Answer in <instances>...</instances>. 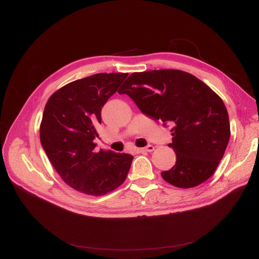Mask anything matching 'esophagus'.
Wrapping results in <instances>:
<instances>
[{
	"label": "esophagus",
	"mask_w": 259,
	"mask_h": 259,
	"mask_svg": "<svg viewBox=\"0 0 259 259\" xmlns=\"http://www.w3.org/2000/svg\"><path fill=\"white\" fill-rule=\"evenodd\" d=\"M154 150V147L152 145H149L145 148H139L135 150V152L137 153H142V152H152Z\"/></svg>",
	"instance_id": "obj_1"
}]
</instances>
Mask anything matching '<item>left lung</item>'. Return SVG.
Masks as SVG:
<instances>
[{"instance_id":"obj_1","label":"left lung","mask_w":259,"mask_h":259,"mask_svg":"<svg viewBox=\"0 0 259 259\" xmlns=\"http://www.w3.org/2000/svg\"><path fill=\"white\" fill-rule=\"evenodd\" d=\"M118 93L134 101L140 110L170 122L175 165L161 172L167 183L193 188L210 179L220 165L230 139V121L223 100L203 81L182 70L134 72Z\"/></svg>"}]
</instances>
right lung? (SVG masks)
Returning a JSON list of instances; mask_svg holds the SVG:
<instances>
[{
	"instance_id": "right-lung-1",
	"label": "right lung",
	"mask_w": 259,
	"mask_h": 259,
	"mask_svg": "<svg viewBox=\"0 0 259 259\" xmlns=\"http://www.w3.org/2000/svg\"><path fill=\"white\" fill-rule=\"evenodd\" d=\"M128 73H98L76 79L49 98L39 139L53 168L76 191L101 196L125 182L133 156L95 151L103 106Z\"/></svg>"
}]
</instances>
